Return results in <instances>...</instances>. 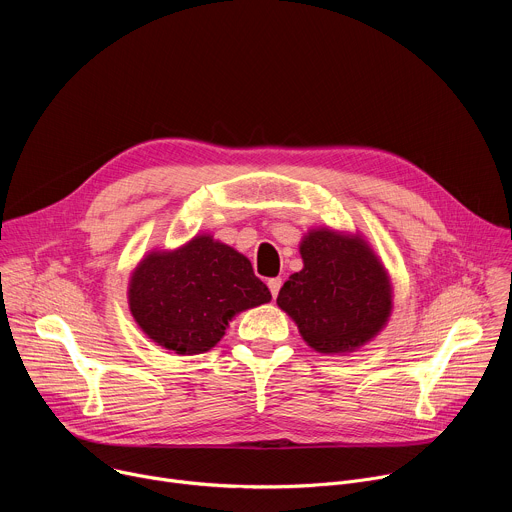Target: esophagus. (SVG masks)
I'll list each match as a JSON object with an SVG mask.
<instances>
[{
  "label": "esophagus",
  "mask_w": 512,
  "mask_h": 512,
  "mask_svg": "<svg viewBox=\"0 0 512 512\" xmlns=\"http://www.w3.org/2000/svg\"><path fill=\"white\" fill-rule=\"evenodd\" d=\"M267 285H269L271 296H273V298H277V294H279V287H281V279H279V277H271V279L267 281Z\"/></svg>",
  "instance_id": "esophagus-1"
}]
</instances>
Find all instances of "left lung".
<instances>
[{
	"label": "left lung",
	"mask_w": 512,
	"mask_h": 512,
	"mask_svg": "<svg viewBox=\"0 0 512 512\" xmlns=\"http://www.w3.org/2000/svg\"><path fill=\"white\" fill-rule=\"evenodd\" d=\"M304 269L289 275L277 306L318 352L342 354L367 344L389 320V275L358 235L330 229L308 233L300 245Z\"/></svg>",
	"instance_id": "1"
}]
</instances>
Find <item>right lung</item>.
I'll use <instances>...</instances> for the list:
<instances>
[{
  "mask_svg": "<svg viewBox=\"0 0 512 512\" xmlns=\"http://www.w3.org/2000/svg\"><path fill=\"white\" fill-rule=\"evenodd\" d=\"M269 300L251 261L210 235L194 237L176 251L145 255L129 281V310L137 326L176 354L210 350L235 314Z\"/></svg>",
  "mask_w": 512,
  "mask_h": 512,
  "instance_id": "obj_1",
  "label": "right lung"
}]
</instances>
